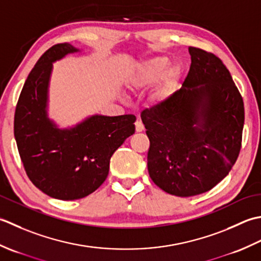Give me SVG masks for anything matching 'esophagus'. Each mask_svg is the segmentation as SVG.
I'll return each mask as SVG.
<instances>
[{
    "label": "esophagus",
    "instance_id": "1",
    "mask_svg": "<svg viewBox=\"0 0 261 261\" xmlns=\"http://www.w3.org/2000/svg\"><path fill=\"white\" fill-rule=\"evenodd\" d=\"M135 129H136L137 133H141V132L144 130V125H143V123H142L141 120H136V123H135Z\"/></svg>",
    "mask_w": 261,
    "mask_h": 261
}]
</instances>
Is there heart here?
Instances as JSON below:
<instances>
[{"label":"heart","mask_w":261,"mask_h":261,"mask_svg":"<svg viewBox=\"0 0 261 261\" xmlns=\"http://www.w3.org/2000/svg\"><path fill=\"white\" fill-rule=\"evenodd\" d=\"M170 62L167 57L158 56L143 62L137 70L132 74L127 81V88L130 91H138L150 88L162 80L161 92H166L172 87L177 76V68L169 67Z\"/></svg>","instance_id":"b5f03b06"}]
</instances>
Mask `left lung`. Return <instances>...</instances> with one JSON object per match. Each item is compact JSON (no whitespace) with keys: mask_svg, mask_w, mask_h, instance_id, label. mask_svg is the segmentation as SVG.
<instances>
[{"mask_svg":"<svg viewBox=\"0 0 261 261\" xmlns=\"http://www.w3.org/2000/svg\"><path fill=\"white\" fill-rule=\"evenodd\" d=\"M182 87L142 111L150 140L147 170L168 194L190 197L222 181L241 148L243 100L219 57L189 47Z\"/></svg>","mask_w":261,"mask_h":261,"instance_id":"obj_1","label":"left lung"}]
</instances>
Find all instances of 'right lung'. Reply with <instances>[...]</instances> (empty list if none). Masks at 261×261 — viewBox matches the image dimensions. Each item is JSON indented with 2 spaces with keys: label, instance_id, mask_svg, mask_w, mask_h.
Masks as SVG:
<instances>
[{
  "label": "right lung",
  "instance_id": "add662e5",
  "mask_svg": "<svg viewBox=\"0 0 261 261\" xmlns=\"http://www.w3.org/2000/svg\"><path fill=\"white\" fill-rule=\"evenodd\" d=\"M76 51L68 42L46 50L27 77L14 114V137L27 174L42 193L62 200L97 190L108 177L111 155L135 133L134 115H93L63 129L49 118L53 63Z\"/></svg>",
  "mask_w": 261,
  "mask_h": 261
}]
</instances>
